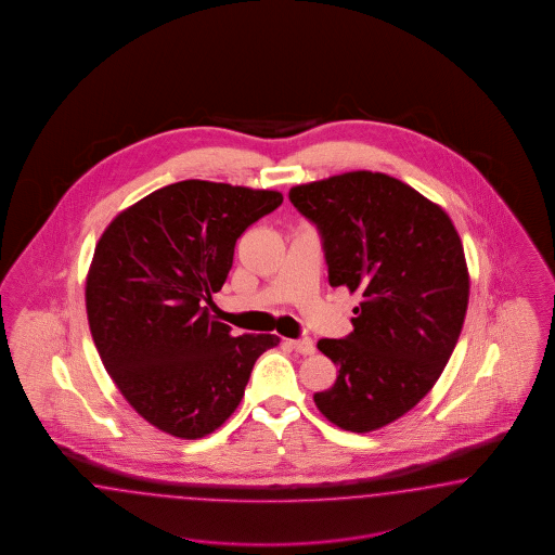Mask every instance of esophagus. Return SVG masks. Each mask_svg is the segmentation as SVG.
<instances>
[{"mask_svg": "<svg viewBox=\"0 0 555 555\" xmlns=\"http://www.w3.org/2000/svg\"><path fill=\"white\" fill-rule=\"evenodd\" d=\"M288 344H291V348H293L295 352L302 353V356H311V353L315 352V344H313V339H309V337L291 339Z\"/></svg>", "mask_w": 555, "mask_h": 555, "instance_id": "34e87169", "label": "esophagus"}]
</instances>
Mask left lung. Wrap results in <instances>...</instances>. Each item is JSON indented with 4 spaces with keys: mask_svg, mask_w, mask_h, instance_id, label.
Segmentation results:
<instances>
[{
    "mask_svg": "<svg viewBox=\"0 0 555 555\" xmlns=\"http://www.w3.org/2000/svg\"><path fill=\"white\" fill-rule=\"evenodd\" d=\"M288 199L320 230L330 285L362 299L350 336L318 341L337 378L313 401L346 431L380 429L420 403L454 352L470 297L462 240L437 203L385 172L293 186Z\"/></svg>",
    "mask_w": 555,
    "mask_h": 555,
    "instance_id": "left-lung-1",
    "label": "left lung"
}]
</instances>
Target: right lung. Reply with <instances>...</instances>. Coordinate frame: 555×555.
<instances>
[{"label":"right lung","instance_id":"obj_1","mask_svg":"<svg viewBox=\"0 0 555 555\" xmlns=\"http://www.w3.org/2000/svg\"><path fill=\"white\" fill-rule=\"evenodd\" d=\"M283 203L279 191L211 181L163 186L101 234L85 283L101 362L142 420L181 439L234 413L270 334L232 336L205 302L225 283L237 237Z\"/></svg>","mask_w":555,"mask_h":555}]
</instances>
